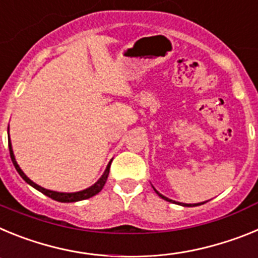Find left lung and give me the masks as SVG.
<instances>
[{
	"mask_svg": "<svg viewBox=\"0 0 258 258\" xmlns=\"http://www.w3.org/2000/svg\"><path fill=\"white\" fill-rule=\"evenodd\" d=\"M155 190V188H154ZM155 192L157 194V195H159V197L160 198H163L164 200H166V202H170V203H175V204H178V206H183V207H195V206H200V204H204V203H207V202H204V203H200V204H192V206H191V204H183V203H177V202H173V200H170V199H168V198H165L164 197V195H161L160 192H157L156 190H155Z\"/></svg>",
	"mask_w": 258,
	"mask_h": 258,
	"instance_id": "obj_1",
	"label": "left lung"
}]
</instances>
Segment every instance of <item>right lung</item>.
<instances>
[{"instance_id": "1", "label": "right lung", "mask_w": 258, "mask_h": 258, "mask_svg": "<svg viewBox=\"0 0 258 258\" xmlns=\"http://www.w3.org/2000/svg\"><path fill=\"white\" fill-rule=\"evenodd\" d=\"M9 132V129H8ZM9 134V133H8ZM9 151H10V156H11V161H13L14 166H15V169L18 170V173L20 174V177H22L24 181L27 182L28 184H31L32 187H35L36 190H38L40 192H42L44 195H46V197L51 198V199L56 200V202H60V203H74V202H80V200H85V199H89V198L94 197V195H97L99 191L103 188L104 183H106L107 178H108V173H109V164L108 166H107V169L104 170L103 175H102L101 178L98 179L97 182H95L93 186H90V187L85 188V190L83 191H77V192H56V191H51V190H46V188L41 187V186H38V184H36L35 182L31 181V179L27 177L24 173H23V170L20 169L19 165H18L17 160H15V156H14V152H13V146H11V141H9Z\"/></svg>"}]
</instances>
